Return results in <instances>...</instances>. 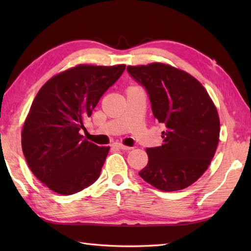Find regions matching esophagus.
Returning a JSON list of instances; mask_svg holds the SVG:
<instances>
[{"mask_svg": "<svg viewBox=\"0 0 251 251\" xmlns=\"http://www.w3.org/2000/svg\"><path fill=\"white\" fill-rule=\"evenodd\" d=\"M112 147H114V148H116V149H120V150H125V151H127V150H130V148L129 147H126V146H124V145H122V143H113V145H112Z\"/></svg>", "mask_w": 251, "mask_h": 251, "instance_id": "esophagus-1", "label": "esophagus"}]
</instances>
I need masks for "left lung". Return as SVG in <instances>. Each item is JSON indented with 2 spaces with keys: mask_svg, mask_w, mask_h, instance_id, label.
I'll return each mask as SVG.
<instances>
[{
  "mask_svg": "<svg viewBox=\"0 0 251 251\" xmlns=\"http://www.w3.org/2000/svg\"><path fill=\"white\" fill-rule=\"evenodd\" d=\"M127 70L146 87L153 115L165 126L163 145L147 149L149 162L140 177L164 192L188 188L206 172L219 143L214 101L194 76L166 63Z\"/></svg>",
  "mask_w": 251,
  "mask_h": 251,
  "instance_id": "8db88e82",
  "label": "left lung"
}]
</instances>
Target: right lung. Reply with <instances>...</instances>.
I'll use <instances>...</instances> for the list:
<instances>
[{
  "label": "right lung",
  "mask_w": 251,
  "mask_h": 251,
  "mask_svg": "<svg viewBox=\"0 0 251 251\" xmlns=\"http://www.w3.org/2000/svg\"><path fill=\"white\" fill-rule=\"evenodd\" d=\"M125 68L77 65L50 78L36 94L21 147L31 172L51 191L71 195L98 179L110 147L96 146L79 130Z\"/></svg>",
  "instance_id": "obj_1"
}]
</instances>
